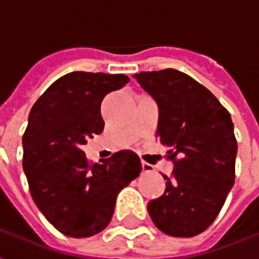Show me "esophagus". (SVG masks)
<instances>
[{
    "instance_id": "obj_1",
    "label": "esophagus",
    "mask_w": 259,
    "mask_h": 259,
    "mask_svg": "<svg viewBox=\"0 0 259 259\" xmlns=\"http://www.w3.org/2000/svg\"><path fill=\"white\" fill-rule=\"evenodd\" d=\"M141 168H143V172H152L154 170V166L147 162H141Z\"/></svg>"
}]
</instances>
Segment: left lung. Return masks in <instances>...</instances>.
Masks as SVG:
<instances>
[{
    "mask_svg": "<svg viewBox=\"0 0 259 259\" xmlns=\"http://www.w3.org/2000/svg\"><path fill=\"white\" fill-rule=\"evenodd\" d=\"M157 101V137L174 162L166 189L147 205L152 222L174 237L209 228L234 185L237 141L228 109L204 85L176 69L133 74Z\"/></svg>",
    "mask_w": 259,
    "mask_h": 259,
    "instance_id": "obj_1",
    "label": "left lung"
}]
</instances>
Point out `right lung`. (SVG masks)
I'll use <instances>...</instances> for the list:
<instances>
[{
	"instance_id": "obj_1",
	"label": "right lung",
	"mask_w": 259,
	"mask_h": 259,
	"mask_svg": "<svg viewBox=\"0 0 259 259\" xmlns=\"http://www.w3.org/2000/svg\"><path fill=\"white\" fill-rule=\"evenodd\" d=\"M124 74L72 72L44 91L23 135L29 190L48 222L69 237H90L111 222L119 191L141 172L130 150L90 165L80 148L104 130L101 102L129 83Z\"/></svg>"
}]
</instances>
